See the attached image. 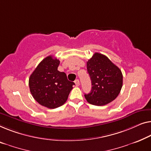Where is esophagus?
<instances>
[{
    "label": "esophagus",
    "mask_w": 151,
    "mask_h": 151,
    "mask_svg": "<svg viewBox=\"0 0 151 151\" xmlns=\"http://www.w3.org/2000/svg\"><path fill=\"white\" fill-rule=\"evenodd\" d=\"M75 84H76V85L77 86H80V81H79V80H75Z\"/></svg>",
    "instance_id": "esophagus-1"
}]
</instances>
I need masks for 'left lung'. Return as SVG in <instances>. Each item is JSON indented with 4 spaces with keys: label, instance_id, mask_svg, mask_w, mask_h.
Listing matches in <instances>:
<instances>
[{
    "label": "left lung",
    "instance_id": "1",
    "mask_svg": "<svg viewBox=\"0 0 151 151\" xmlns=\"http://www.w3.org/2000/svg\"><path fill=\"white\" fill-rule=\"evenodd\" d=\"M92 84L84 97L89 104L101 106L114 100L123 86V74L106 56L95 52L86 63Z\"/></svg>",
    "mask_w": 151,
    "mask_h": 151
}]
</instances>
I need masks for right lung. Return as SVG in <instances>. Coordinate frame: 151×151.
<instances>
[{
  "label": "right lung",
  "instance_id": "right-lung-1",
  "mask_svg": "<svg viewBox=\"0 0 151 151\" xmlns=\"http://www.w3.org/2000/svg\"><path fill=\"white\" fill-rule=\"evenodd\" d=\"M59 60L48 56L38 65L29 78L30 91L41 106L54 109L67 100L74 82L67 80L66 73L60 72Z\"/></svg>",
  "mask_w": 151,
  "mask_h": 151
}]
</instances>
